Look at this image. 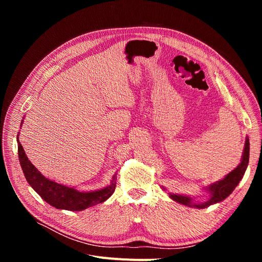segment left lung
<instances>
[{"label": "left lung", "instance_id": "1", "mask_svg": "<svg viewBox=\"0 0 262 262\" xmlns=\"http://www.w3.org/2000/svg\"><path fill=\"white\" fill-rule=\"evenodd\" d=\"M248 162H249V140L247 138L245 142V148L243 152L241 164L237 166L234 170L227 173V175L223 179L214 182V184L210 185L207 188V190L210 192V196L207 201L202 202V203H193L191 196L175 194V193H169V198L178 203L187 205V207L198 208V209L208 208L211 204L223 201L234 191L236 186L239 184V181L242 180L243 176L245 175L246 168H247V166H248ZM163 189H165V188H163Z\"/></svg>", "mask_w": 262, "mask_h": 262}]
</instances>
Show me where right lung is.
Here are the masks:
<instances>
[{
	"instance_id": "add662e5",
	"label": "right lung",
	"mask_w": 262,
	"mask_h": 262,
	"mask_svg": "<svg viewBox=\"0 0 262 262\" xmlns=\"http://www.w3.org/2000/svg\"><path fill=\"white\" fill-rule=\"evenodd\" d=\"M17 143L19 163L26 180L28 181V184L31 186V188H33L46 202H48L50 205H52V207L60 210L82 211L90 207H93L95 204L106 201L108 198L114 193L116 189L117 175L113 177V180L108 187L91 192L77 191L74 188L63 186L61 184H58V182L46 178L28 160L25 150H24L21 144L19 143L18 137Z\"/></svg>"
}]
</instances>
